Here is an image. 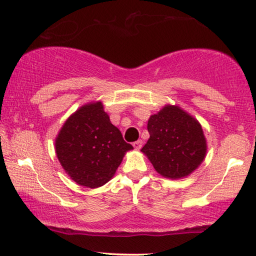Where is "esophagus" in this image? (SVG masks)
Listing matches in <instances>:
<instances>
[{
  "label": "esophagus",
  "instance_id": "1",
  "mask_svg": "<svg viewBox=\"0 0 256 256\" xmlns=\"http://www.w3.org/2000/svg\"><path fill=\"white\" fill-rule=\"evenodd\" d=\"M133 147L136 148V150H140L141 147H142V140H136L133 142Z\"/></svg>",
  "mask_w": 256,
  "mask_h": 256
}]
</instances>
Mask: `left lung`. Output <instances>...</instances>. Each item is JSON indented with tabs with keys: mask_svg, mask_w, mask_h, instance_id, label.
I'll return each instance as SVG.
<instances>
[{
	"mask_svg": "<svg viewBox=\"0 0 256 256\" xmlns=\"http://www.w3.org/2000/svg\"><path fill=\"white\" fill-rule=\"evenodd\" d=\"M150 139L141 152L163 177L188 176L204 161L207 144L201 125L176 106H166L150 116Z\"/></svg>",
	"mask_w": 256,
	"mask_h": 256,
	"instance_id": "left-lung-1",
	"label": "left lung"
}]
</instances>
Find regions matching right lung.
Instances as JSON below:
<instances>
[{"mask_svg":"<svg viewBox=\"0 0 256 256\" xmlns=\"http://www.w3.org/2000/svg\"><path fill=\"white\" fill-rule=\"evenodd\" d=\"M55 147L68 176L90 188L110 180L125 152L133 150L110 123L101 102L84 106L68 118L57 136Z\"/></svg>","mask_w":256,"mask_h":256,"instance_id":"add662e5","label":"right lung"}]
</instances>
